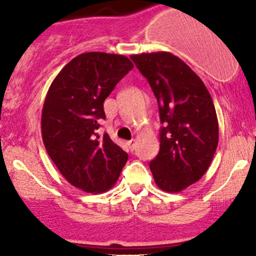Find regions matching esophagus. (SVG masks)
I'll return each mask as SVG.
<instances>
[{"label":"esophagus","instance_id":"34e87169","mask_svg":"<svg viewBox=\"0 0 256 256\" xmlns=\"http://www.w3.org/2000/svg\"><path fill=\"white\" fill-rule=\"evenodd\" d=\"M128 148L131 150V151H134V150H135V147H136V140H130V141H128Z\"/></svg>","mask_w":256,"mask_h":256}]
</instances>
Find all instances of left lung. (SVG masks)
<instances>
[{"label":"left lung","mask_w":256,"mask_h":256,"mask_svg":"<svg viewBox=\"0 0 256 256\" xmlns=\"http://www.w3.org/2000/svg\"><path fill=\"white\" fill-rule=\"evenodd\" d=\"M130 58L156 96L162 124L160 151L150 170L161 190L180 192L206 174L218 146L213 100L200 76L174 54Z\"/></svg>","instance_id":"left-lung-1"}]
</instances>
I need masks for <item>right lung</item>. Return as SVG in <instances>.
Returning a JSON list of instances; mask_svg holds the SVG:
<instances>
[{"mask_svg":"<svg viewBox=\"0 0 256 256\" xmlns=\"http://www.w3.org/2000/svg\"><path fill=\"white\" fill-rule=\"evenodd\" d=\"M134 68L128 58L90 52L72 59L53 80L42 112L49 157L70 184L105 192L118 180L128 156L108 134L99 136L104 102Z\"/></svg>","mask_w":256,"mask_h":256,"instance_id":"right-lung-1","label":"right lung"}]
</instances>
